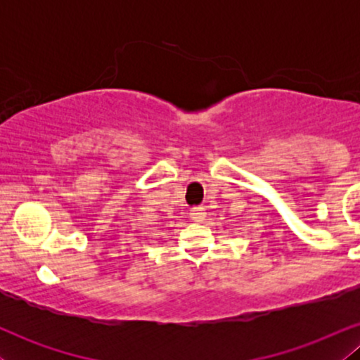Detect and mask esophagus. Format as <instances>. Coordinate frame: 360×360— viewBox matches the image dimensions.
Segmentation results:
<instances>
[{"label":"esophagus","instance_id":"esophagus-1","mask_svg":"<svg viewBox=\"0 0 360 360\" xmlns=\"http://www.w3.org/2000/svg\"><path fill=\"white\" fill-rule=\"evenodd\" d=\"M191 220L193 221H203L205 218H206V212H205V208L203 206H194V208H191Z\"/></svg>","mask_w":360,"mask_h":360}]
</instances>
